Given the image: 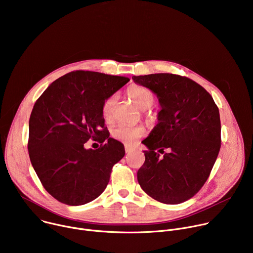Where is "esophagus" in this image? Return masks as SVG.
<instances>
[{"label":"esophagus","mask_w":253,"mask_h":253,"mask_svg":"<svg viewBox=\"0 0 253 253\" xmlns=\"http://www.w3.org/2000/svg\"><path fill=\"white\" fill-rule=\"evenodd\" d=\"M134 150H135V149H134L133 147L128 146V145H125V152H126V153H128V154H129V153H132Z\"/></svg>","instance_id":"obj_1"}]
</instances>
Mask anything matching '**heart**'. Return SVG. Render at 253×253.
<instances>
[{
	"label": "heart",
	"instance_id": "heart-1",
	"mask_svg": "<svg viewBox=\"0 0 253 253\" xmlns=\"http://www.w3.org/2000/svg\"><path fill=\"white\" fill-rule=\"evenodd\" d=\"M127 93L141 110H146L154 104V101H155L154 94L152 93V91H150L146 87L140 86V85H132L131 87H129ZM115 105H116L115 95L108 97L103 102L102 115L106 121H110L112 119ZM144 134H145V129H144V127L141 125L131 126V125L121 124L116 126L111 132V135L114 139L126 144H133L137 139L142 137Z\"/></svg>",
	"mask_w": 253,
	"mask_h": 253
}]
</instances>
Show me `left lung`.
<instances>
[{
	"instance_id": "1",
	"label": "left lung",
	"mask_w": 253,
	"mask_h": 253,
	"mask_svg": "<svg viewBox=\"0 0 253 253\" xmlns=\"http://www.w3.org/2000/svg\"><path fill=\"white\" fill-rule=\"evenodd\" d=\"M132 79L155 93L161 106L158 124L142 141L148 150L137 172L138 182L159 202H184L204 185L218 156V107L202 86L187 77L159 73Z\"/></svg>"
}]
</instances>
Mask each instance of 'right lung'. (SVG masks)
Instances as JSON below:
<instances>
[{
    "label": "right lung",
    "instance_id": "1",
    "mask_svg": "<svg viewBox=\"0 0 253 253\" xmlns=\"http://www.w3.org/2000/svg\"><path fill=\"white\" fill-rule=\"evenodd\" d=\"M129 80L74 71L54 81L36 101L29 121V156L42 185L58 201L83 205L105 190L125 149L109 137L102 105ZM90 138L101 143L98 150L84 148Z\"/></svg>",
    "mask_w": 253,
    "mask_h": 253
}]
</instances>
